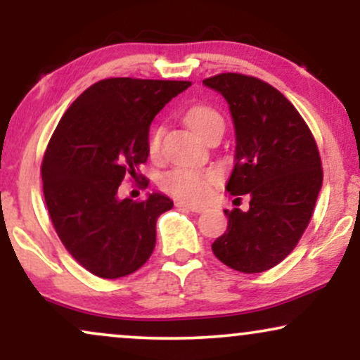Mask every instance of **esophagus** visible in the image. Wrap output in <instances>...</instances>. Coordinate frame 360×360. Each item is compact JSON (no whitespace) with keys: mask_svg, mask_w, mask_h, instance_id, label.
Here are the masks:
<instances>
[{"mask_svg":"<svg viewBox=\"0 0 360 360\" xmlns=\"http://www.w3.org/2000/svg\"><path fill=\"white\" fill-rule=\"evenodd\" d=\"M177 208H186L189 210V212L193 213H203L205 212V206H200V205H191V203H186V201H177L176 203Z\"/></svg>","mask_w":360,"mask_h":360,"instance_id":"1","label":"esophagus"}]
</instances>
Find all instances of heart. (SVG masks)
I'll list each match as a JSON object with an SVG mask.
<instances>
[{
	"label": "heart",
	"mask_w": 360,
	"mask_h": 360,
	"mask_svg": "<svg viewBox=\"0 0 360 360\" xmlns=\"http://www.w3.org/2000/svg\"><path fill=\"white\" fill-rule=\"evenodd\" d=\"M186 123L196 135L205 139L210 131L225 127L223 117L212 106L194 105L186 111ZM162 128H155L148 140V152L154 157L159 154ZM220 181V172L217 169H193V167H174L160 177V188L171 196L183 200L186 203H203L212 193L213 186Z\"/></svg>",
	"instance_id": "heart-1"
}]
</instances>
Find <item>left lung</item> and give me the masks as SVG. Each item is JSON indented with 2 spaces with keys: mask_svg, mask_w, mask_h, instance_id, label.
<instances>
[{
  "mask_svg": "<svg viewBox=\"0 0 360 360\" xmlns=\"http://www.w3.org/2000/svg\"><path fill=\"white\" fill-rule=\"evenodd\" d=\"M225 98L235 125V166L226 191L249 194V212L225 210L213 254L235 271L278 266L298 245L323 183L320 152L292 103L257 77L223 72L203 81ZM240 200V198H238Z\"/></svg>",
  "mask_w": 360,
  "mask_h": 360,
  "instance_id": "obj_1",
  "label": "left lung"
}]
</instances>
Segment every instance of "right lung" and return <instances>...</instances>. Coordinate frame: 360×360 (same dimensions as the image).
Listing matches in <instances>:
<instances>
[{
	"label": "right lung",
	"mask_w": 360,
	"mask_h": 360,
	"mask_svg": "<svg viewBox=\"0 0 360 360\" xmlns=\"http://www.w3.org/2000/svg\"><path fill=\"white\" fill-rule=\"evenodd\" d=\"M189 81L110 77L69 106L42 162L44 196L60 242L91 274L118 279L147 262L155 223L172 201L159 193L120 200L125 177L137 179L148 157V128ZM148 183L146 181L143 186Z\"/></svg>",
	"instance_id": "1"
}]
</instances>
